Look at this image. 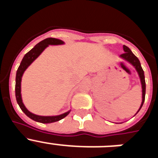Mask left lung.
<instances>
[{"label": "left lung", "mask_w": 158, "mask_h": 158, "mask_svg": "<svg viewBox=\"0 0 158 158\" xmlns=\"http://www.w3.org/2000/svg\"><path fill=\"white\" fill-rule=\"evenodd\" d=\"M123 51L124 53L120 55V57L122 58H123L124 60L127 61L128 62L131 64L136 69L137 72L139 73V77H140L141 83H142V104L140 106V108L138 111L139 112L140 111V109L142 108V105H143V103L145 101V96H146V81H145V75H144V71L142 69V66H141V63L139 62V58L135 56V54L132 53V51L130 50L129 47H127V46L123 45Z\"/></svg>", "instance_id": "left-lung-1"}]
</instances>
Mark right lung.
Returning <instances> with one entry per match:
<instances>
[{"instance_id": "1", "label": "right lung", "mask_w": 158, "mask_h": 158, "mask_svg": "<svg viewBox=\"0 0 158 158\" xmlns=\"http://www.w3.org/2000/svg\"><path fill=\"white\" fill-rule=\"evenodd\" d=\"M63 41L58 40V39H54V38H47L46 40H43L38 44H36L30 51L25 54L24 57L22 59L20 65L16 71V87H15V92H16V98L18 104H19L20 109L24 112V114L29 118L33 119L36 122L42 123H51L57 122L65 116L69 115L70 111H67V112L62 114L60 115H56V116H41V115H35L33 113L30 112L23 105V101L21 98V78L23 74V72L26 70L27 67L34 62L35 60L40 56V54L44 51L46 47H48L49 45H61L63 44Z\"/></svg>"}]
</instances>
